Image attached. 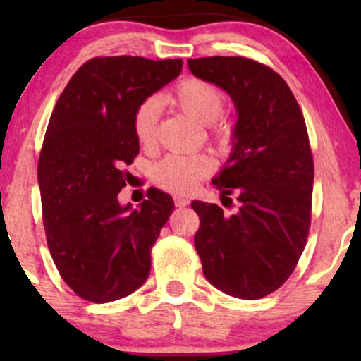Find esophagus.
<instances>
[{
  "mask_svg": "<svg viewBox=\"0 0 361 361\" xmlns=\"http://www.w3.org/2000/svg\"><path fill=\"white\" fill-rule=\"evenodd\" d=\"M174 202H176L177 207H185V205H189V197L177 194V195L174 197Z\"/></svg>",
  "mask_w": 361,
  "mask_h": 361,
  "instance_id": "1",
  "label": "esophagus"
}]
</instances>
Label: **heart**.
<instances>
[{"mask_svg":"<svg viewBox=\"0 0 361 361\" xmlns=\"http://www.w3.org/2000/svg\"><path fill=\"white\" fill-rule=\"evenodd\" d=\"M171 100L202 125L214 123L225 105V95L219 87L204 78L195 77L184 78L177 83ZM159 113L161 103L157 98H147L136 108L135 116H133V128L141 146L154 145ZM214 131L220 137L225 135L220 125H214ZM212 171H214V161L207 154H167L154 166L152 177L164 189L189 192Z\"/></svg>","mask_w":361,"mask_h":361,"instance_id":"b5f03b06","label":"heart"}]
</instances>
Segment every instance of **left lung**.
Instances as JSON below:
<instances>
[{
  "label": "left lung",
  "instance_id": "obj_1",
  "mask_svg": "<svg viewBox=\"0 0 361 361\" xmlns=\"http://www.w3.org/2000/svg\"><path fill=\"white\" fill-rule=\"evenodd\" d=\"M195 77L224 88L238 120L233 151L214 185L238 210L194 200L200 219L194 245L216 289L255 300L293 274L307 243L314 159L304 115L284 78L246 57L189 59Z\"/></svg>",
  "mask_w": 361,
  "mask_h": 361
}]
</instances>
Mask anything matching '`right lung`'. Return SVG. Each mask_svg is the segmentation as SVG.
<instances>
[{
    "label": "right lung",
    "mask_w": 361,
    "mask_h": 361,
    "mask_svg": "<svg viewBox=\"0 0 361 361\" xmlns=\"http://www.w3.org/2000/svg\"><path fill=\"white\" fill-rule=\"evenodd\" d=\"M182 59L93 57L73 73L49 120L37 180L59 274L95 304L126 298L151 271V250L174 200L151 187L140 209L120 205L140 152L136 108L179 75Z\"/></svg>",
    "instance_id": "add662e5"
}]
</instances>
